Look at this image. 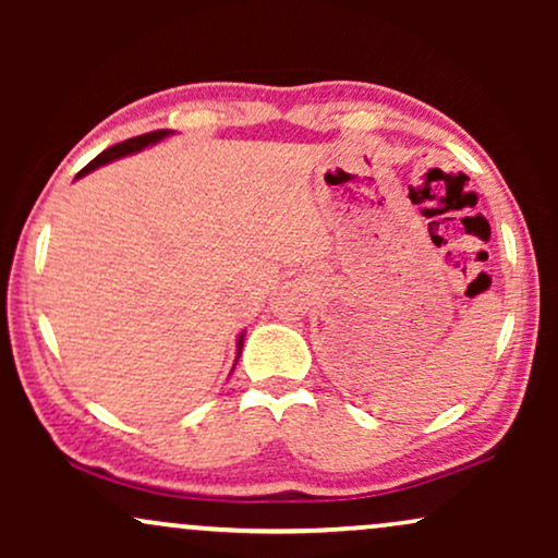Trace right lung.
Returning a JSON list of instances; mask_svg holds the SVG:
<instances>
[{
  "label": "right lung",
  "instance_id": "add662e5",
  "mask_svg": "<svg viewBox=\"0 0 558 558\" xmlns=\"http://www.w3.org/2000/svg\"><path fill=\"white\" fill-rule=\"evenodd\" d=\"M167 134H170V129H159V132H149V134L134 136V140H126V142H121V144H113L111 149H106V151H101V155H98L96 159H90V162L78 172V178H83V174H88V172H94L96 167H101V165H106V162H113V159L126 157V155H134V151H140V149H144V147H149V144L165 140ZM241 350H243V335L239 338V355H241Z\"/></svg>",
  "mask_w": 558,
  "mask_h": 558
}]
</instances>
